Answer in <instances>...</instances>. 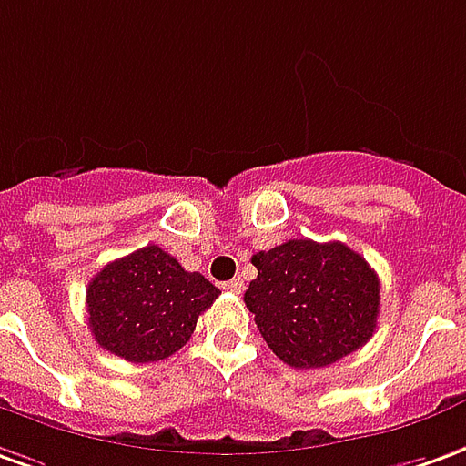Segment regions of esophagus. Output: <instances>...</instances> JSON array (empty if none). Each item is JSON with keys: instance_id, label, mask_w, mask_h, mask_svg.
<instances>
[{"instance_id": "esophagus-1", "label": "esophagus", "mask_w": 466, "mask_h": 466, "mask_svg": "<svg viewBox=\"0 0 466 466\" xmlns=\"http://www.w3.org/2000/svg\"><path fill=\"white\" fill-rule=\"evenodd\" d=\"M228 291H233V294H240L243 291V279H230L226 284Z\"/></svg>"}]
</instances>
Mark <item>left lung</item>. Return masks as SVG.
Masks as SVG:
<instances>
[{"label": "left lung", "instance_id": "left-lung-1", "mask_svg": "<svg viewBox=\"0 0 466 466\" xmlns=\"http://www.w3.org/2000/svg\"><path fill=\"white\" fill-rule=\"evenodd\" d=\"M251 261L258 276L243 301L279 360L327 368L373 337L380 279L345 243L287 240Z\"/></svg>", "mask_w": 466, "mask_h": 466}]
</instances>
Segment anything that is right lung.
Masks as SVG:
<instances>
[{
    "mask_svg": "<svg viewBox=\"0 0 466 466\" xmlns=\"http://www.w3.org/2000/svg\"><path fill=\"white\" fill-rule=\"evenodd\" d=\"M220 289L185 271L159 246H144L106 264L86 289L88 327L96 342L129 362L175 355L195 332Z\"/></svg>",
    "mask_w": 466,
    "mask_h": 466,
    "instance_id": "1",
    "label": "right lung"
}]
</instances>
